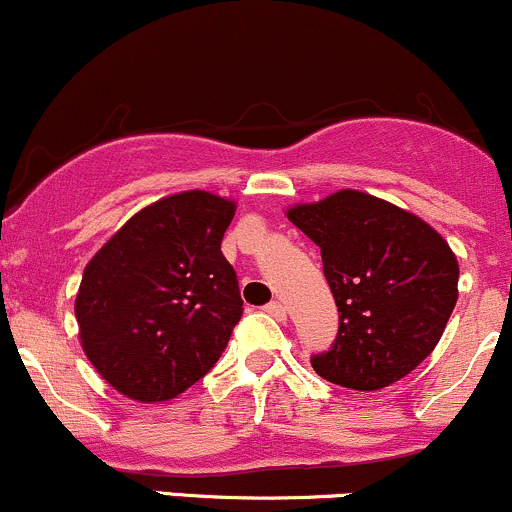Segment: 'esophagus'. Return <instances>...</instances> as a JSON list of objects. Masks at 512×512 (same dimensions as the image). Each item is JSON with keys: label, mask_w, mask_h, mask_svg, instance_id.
Instances as JSON below:
<instances>
[{"label": "esophagus", "mask_w": 512, "mask_h": 512, "mask_svg": "<svg viewBox=\"0 0 512 512\" xmlns=\"http://www.w3.org/2000/svg\"><path fill=\"white\" fill-rule=\"evenodd\" d=\"M265 311L269 313V316L277 318V320H284V318H286V306H284L282 301H272V303H267Z\"/></svg>", "instance_id": "obj_1"}]
</instances>
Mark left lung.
<instances>
[{
  "instance_id": "obj_1",
  "label": "left lung",
  "mask_w": 512,
  "mask_h": 512,
  "mask_svg": "<svg viewBox=\"0 0 512 512\" xmlns=\"http://www.w3.org/2000/svg\"><path fill=\"white\" fill-rule=\"evenodd\" d=\"M320 247L340 313L338 338L311 357L318 376L376 391L435 350L457 303L459 265L423 218L357 189L286 211Z\"/></svg>"
}]
</instances>
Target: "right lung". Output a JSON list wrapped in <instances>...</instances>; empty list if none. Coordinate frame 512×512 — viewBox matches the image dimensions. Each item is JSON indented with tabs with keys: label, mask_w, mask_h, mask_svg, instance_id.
Returning a JSON list of instances; mask_svg holds the SVG:
<instances>
[{
	"label": "right lung",
	"mask_w": 512,
	"mask_h": 512,
	"mask_svg": "<svg viewBox=\"0 0 512 512\" xmlns=\"http://www.w3.org/2000/svg\"><path fill=\"white\" fill-rule=\"evenodd\" d=\"M233 201L172 194L140 209L84 267L75 316L101 379L140 403L177 398L226 350L243 316L221 240Z\"/></svg>",
	"instance_id": "right-lung-1"
}]
</instances>
